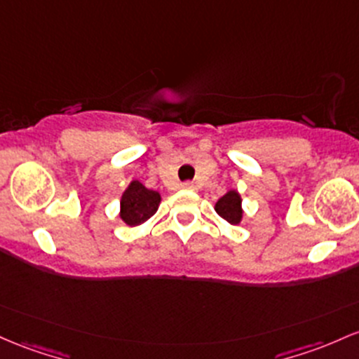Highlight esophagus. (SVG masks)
Returning <instances> with one entry per match:
<instances>
[{
  "mask_svg": "<svg viewBox=\"0 0 359 359\" xmlns=\"http://www.w3.org/2000/svg\"><path fill=\"white\" fill-rule=\"evenodd\" d=\"M182 189H186V191H194L196 186L192 182H184L182 184Z\"/></svg>",
  "mask_w": 359,
  "mask_h": 359,
  "instance_id": "esophagus-1",
  "label": "esophagus"
}]
</instances>
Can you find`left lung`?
Wrapping results in <instances>:
<instances>
[{
    "mask_svg": "<svg viewBox=\"0 0 359 359\" xmlns=\"http://www.w3.org/2000/svg\"><path fill=\"white\" fill-rule=\"evenodd\" d=\"M215 211L230 224H238L242 222V198L237 191H228L223 198L218 199L215 204Z\"/></svg>",
    "mask_w": 359,
    "mask_h": 359,
    "instance_id": "left-lung-1",
    "label": "left lung"
}]
</instances>
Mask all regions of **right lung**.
<instances>
[{
  "instance_id": "obj_1",
  "label": "right lung",
  "mask_w": 359,
  "mask_h": 359,
  "mask_svg": "<svg viewBox=\"0 0 359 359\" xmlns=\"http://www.w3.org/2000/svg\"><path fill=\"white\" fill-rule=\"evenodd\" d=\"M161 201L160 192L144 187L140 180H133L121 198V219L129 226L148 222Z\"/></svg>"
}]
</instances>
